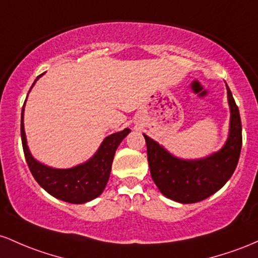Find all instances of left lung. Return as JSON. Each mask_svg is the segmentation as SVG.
I'll return each mask as SVG.
<instances>
[{
    "label": "left lung",
    "instance_id": "obj_1",
    "mask_svg": "<svg viewBox=\"0 0 258 258\" xmlns=\"http://www.w3.org/2000/svg\"><path fill=\"white\" fill-rule=\"evenodd\" d=\"M230 106V133L219 152L200 161L173 157L156 141L144 135L152 180L168 199L180 204H195L210 198L229 180L238 166L242 145L239 108L228 88Z\"/></svg>",
    "mask_w": 258,
    "mask_h": 258
}]
</instances>
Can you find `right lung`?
Returning a JSON list of instances; mask_svg holds the SVG:
<instances>
[{
  "instance_id": "add662e5",
  "label": "right lung",
  "mask_w": 258,
  "mask_h": 258,
  "mask_svg": "<svg viewBox=\"0 0 258 258\" xmlns=\"http://www.w3.org/2000/svg\"><path fill=\"white\" fill-rule=\"evenodd\" d=\"M23 111L24 108L22 109L20 123L23 151L29 169L40 186L53 198L69 204H85L101 195L108 181L115 150L119 146L121 140L129 134L130 129L126 128L123 132L115 133L106 138L96 155L86 163L71 169H53L40 164L29 152L23 124Z\"/></svg>"
}]
</instances>
